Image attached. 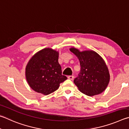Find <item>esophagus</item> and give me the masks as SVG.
Wrapping results in <instances>:
<instances>
[{
    "instance_id": "obj_1",
    "label": "esophagus",
    "mask_w": 129,
    "mask_h": 129,
    "mask_svg": "<svg viewBox=\"0 0 129 129\" xmlns=\"http://www.w3.org/2000/svg\"><path fill=\"white\" fill-rule=\"evenodd\" d=\"M68 78L69 79H70V80H73L74 79V76H73V75H69L68 76Z\"/></svg>"
}]
</instances>
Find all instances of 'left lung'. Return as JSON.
Masks as SVG:
<instances>
[{
  "instance_id": "left-lung-1",
  "label": "left lung",
  "mask_w": 129,
  "mask_h": 129,
  "mask_svg": "<svg viewBox=\"0 0 129 129\" xmlns=\"http://www.w3.org/2000/svg\"><path fill=\"white\" fill-rule=\"evenodd\" d=\"M71 52L78 56L80 72L74 80L80 92L87 96L99 94L104 91L109 82L110 75L104 60L93 51L80 52L72 47Z\"/></svg>"
}]
</instances>
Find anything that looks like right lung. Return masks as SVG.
<instances>
[{
    "label": "right lung",
    "mask_w": 129,
    "mask_h": 129,
    "mask_svg": "<svg viewBox=\"0 0 129 129\" xmlns=\"http://www.w3.org/2000/svg\"><path fill=\"white\" fill-rule=\"evenodd\" d=\"M58 55V51L46 48L38 51L29 61L26 79L34 91L47 95L55 91L60 83L67 79L62 74Z\"/></svg>",
    "instance_id": "obj_1"
}]
</instances>
